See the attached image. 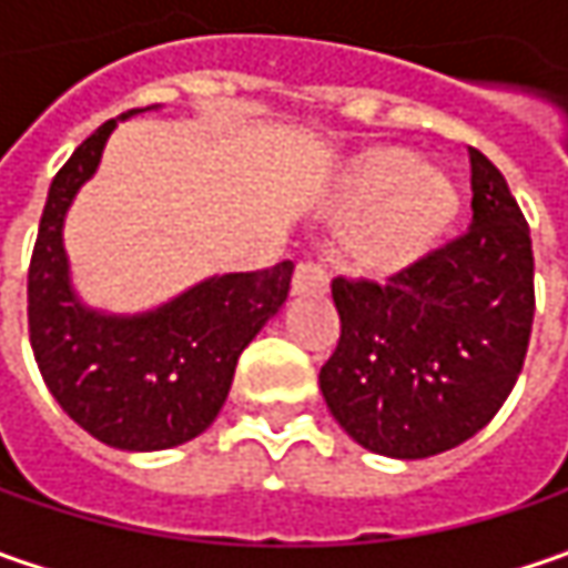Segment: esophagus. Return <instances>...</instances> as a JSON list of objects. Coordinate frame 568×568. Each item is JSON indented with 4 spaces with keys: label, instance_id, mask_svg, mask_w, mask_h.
Here are the masks:
<instances>
[{
    "label": "esophagus",
    "instance_id": "34e87169",
    "mask_svg": "<svg viewBox=\"0 0 568 568\" xmlns=\"http://www.w3.org/2000/svg\"><path fill=\"white\" fill-rule=\"evenodd\" d=\"M291 291L294 296H316L328 291V272L318 265V262H300L291 281Z\"/></svg>",
    "mask_w": 568,
    "mask_h": 568
}]
</instances>
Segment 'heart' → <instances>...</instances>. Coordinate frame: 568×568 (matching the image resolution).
<instances>
[{"mask_svg":"<svg viewBox=\"0 0 568 568\" xmlns=\"http://www.w3.org/2000/svg\"><path fill=\"white\" fill-rule=\"evenodd\" d=\"M332 205L344 221L357 217L344 240L354 268L395 277L439 250L462 192L446 170L414 164L404 148H366L344 166Z\"/></svg>","mask_w":568,"mask_h":568,"instance_id":"obj_1","label":"heart"}]
</instances>
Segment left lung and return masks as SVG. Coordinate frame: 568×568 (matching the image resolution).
Instances as JSON below:
<instances>
[{"label": "left lung", "instance_id": "left-lung-1", "mask_svg": "<svg viewBox=\"0 0 568 568\" xmlns=\"http://www.w3.org/2000/svg\"><path fill=\"white\" fill-rule=\"evenodd\" d=\"M470 151V227L388 277H335V354L318 373L332 417L363 448L429 458L509 398L535 322L531 230L506 176Z\"/></svg>", "mask_w": 568, "mask_h": 568}]
</instances>
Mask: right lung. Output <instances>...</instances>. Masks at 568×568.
Instances as JSON below:
<instances>
[{
	"instance_id": "1",
	"label": "right lung",
	"mask_w": 568,
	"mask_h": 568,
	"mask_svg": "<svg viewBox=\"0 0 568 568\" xmlns=\"http://www.w3.org/2000/svg\"><path fill=\"white\" fill-rule=\"evenodd\" d=\"M113 129L103 122L55 173L28 272V328L40 376L81 429L113 448L161 452L214 424L240 354L287 300L294 262L207 277L139 316L84 306L62 224Z\"/></svg>"
}]
</instances>
